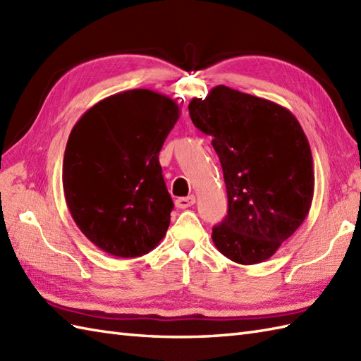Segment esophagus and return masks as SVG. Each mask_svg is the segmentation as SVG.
Segmentation results:
<instances>
[{"label": "esophagus", "mask_w": 361, "mask_h": 361, "mask_svg": "<svg viewBox=\"0 0 361 361\" xmlns=\"http://www.w3.org/2000/svg\"><path fill=\"white\" fill-rule=\"evenodd\" d=\"M194 203H195V197H194V195H189V197H181V198H178V200L175 202L176 208H180V209H186V208H190V206H192Z\"/></svg>", "instance_id": "esophagus-1"}]
</instances>
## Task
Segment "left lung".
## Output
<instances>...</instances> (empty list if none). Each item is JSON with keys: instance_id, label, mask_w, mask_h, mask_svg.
Returning a JSON list of instances; mask_svg holds the SVG:
<instances>
[{"instance_id": "1", "label": "left lung", "mask_w": 361, "mask_h": 361, "mask_svg": "<svg viewBox=\"0 0 361 361\" xmlns=\"http://www.w3.org/2000/svg\"><path fill=\"white\" fill-rule=\"evenodd\" d=\"M189 114L212 136L224 169L228 216L212 228L214 245L233 262H264L310 211L315 175L307 136L279 104L225 85L194 97Z\"/></svg>"}]
</instances>
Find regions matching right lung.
I'll use <instances>...</instances> for the list:
<instances>
[{
	"label": "right lung",
	"instance_id": "add662e5",
	"mask_svg": "<svg viewBox=\"0 0 361 361\" xmlns=\"http://www.w3.org/2000/svg\"><path fill=\"white\" fill-rule=\"evenodd\" d=\"M178 118L171 97L140 88L102 99L75 122L63 192L75 225L97 248L140 257L166 235L173 202L158 155Z\"/></svg>",
	"mask_w": 361,
	"mask_h": 361
}]
</instances>
